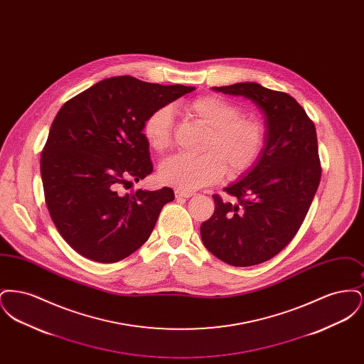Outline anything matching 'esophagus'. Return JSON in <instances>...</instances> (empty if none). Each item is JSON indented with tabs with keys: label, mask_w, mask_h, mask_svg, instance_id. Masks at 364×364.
<instances>
[{
	"label": "esophagus",
	"mask_w": 364,
	"mask_h": 364,
	"mask_svg": "<svg viewBox=\"0 0 364 364\" xmlns=\"http://www.w3.org/2000/svg\"><path fill=\"white\" fill-rule=\"evenodd\" d=\"M174 195H176V198H191L195 193L193 192H188V191L176 190L174 191Z\"/></svg>",
	"instance_id": "34e87169"
}]
</instances>
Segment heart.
I'll return each instance as SVG.
<instances>
[{
	"label": "heart",
	"instance_id": "b5f03b06",
	"mask_svg": "<svg viewBox=\"0 0 364 364\" xmlns=\"http://www.w3.org/2000/svg\"><path fill=\"white\" fill-rule=\"evenodd\" d=\"M181 112L206 129L198 156H176L165 161L159 177L183 191H195L217 183L224 173L239 177L259 161L267 131L255 114H242L240 106L215 94L196 97L180 106ZM174 120L169 106L153 110L143 124V134L156 153L173 144Z\"/></svg>",
	"mask_w": 364,
	"mask_h": 364
}]
</instances>
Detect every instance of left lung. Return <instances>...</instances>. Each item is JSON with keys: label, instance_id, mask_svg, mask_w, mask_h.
<instances>
[{"label": "left lung", "instance_id": "1", "mask_svg": "<svg viewBox=\"0 0 364 364\" xmlns=\"http://www.w3.org/2000/svg\"><path fill=\"white\" fill-rule=\"evenodd\" d=\"M214 90L258 105L267 138L254 169L224 190L233 200L213 195L215 208L200 225V236L218 259L237 267L254 266L281 252L309 213L322 173L316 131L306 110L287 92L258 83Z\"/></svg>", "mask_w": 364, "mask_h": 364}]
</instances>
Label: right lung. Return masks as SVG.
<instances>
[{
  "mask_svg": "<svg viewBox=\"0 0 364 364\" xmlns=\"http://www.w3.org/2000/svg\"><path fill=\"white\" fill-rule=\"evenodd\" d=\"M192 90L116 76L61 106L41 154V176L52 221L77 254L113 263L147 242L173 190L122 188L153 172L141 132L147 116Z\"/></svg>",
  "mask_w": 364,
  "mask_h": 364,
  "instance_id": "right-lung-1",
  "label": "right lung"
}]
</instances>
